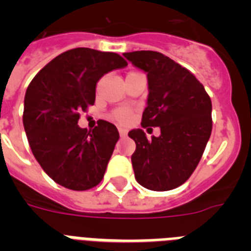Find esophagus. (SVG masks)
Returning a JSON list of instances; mask_svg holds the SVG:
<instances>
[{"mask_svg":"<svg viewBox=\"0 0 251 251\" xmlns=\"http://www.w3.org/2000/svg\"><path fill=\"white\" fill-rule=\"evenodd\" d=\"M118 130H119V136H121L122 138H124V137H126L128 134V130L124 129V128H119Z\"/></svg>","mask_w":251,"mask_h":251,"instance_id":"1","label":"esophagus"}]
</instances>
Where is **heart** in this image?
<instances>
[{"label":"heart","instance_id":"heart-1","mask_svg":"<svg viewBox=\"0 0 251 251\" xmlns=\"http://www.w3.org/2000/svg\"><path fill=\"white\" fill-rule=\"evenodd\" d=\"M132 117L133 112L129 108H127V106H119L117 109L112 110L109 114V118L112 119V121L117 122V123L119 124H123V126L129 123V122L132 121Z\"/></svg>","mask_w":251,"mask_h":251}]
</instances>
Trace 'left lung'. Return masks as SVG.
<instances>
[{"label":"left lung","instance_id":"1","mask_svg":"<svg viewBox=\"0 0 251 251\" xmlns=\"http://www.w3.org/2000/svg\"><path fill=\"white\" fill-rule=\"evenodd\" d=\"M123 55L147 73L142 127L161 128V136L152 139L142 129L128 133L136 142L134 177L152 191L174 190L190 178L211 136V99L191 72L166 55L145 50Z\"/></svg>","mask_w":251,"mask_h":251}]
</instances>
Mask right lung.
<instances>
[{"label": "right lung", "mask_w": 251, "mask_h": 251, "mask_svg": "<svg viewBox=\"0 0 251 251\" xmlns=\"http://www.w3.org/2000/svg\"><path fill=\"white\" fill-rule=\"evenodd\" d=\"M121 55L89 48L68 50L32 79L25 94L24 127L32 154L56 183L74 191L95 187L119 139L114 124L80 128V112L95 101L98 80L127 66Z\"/></svg>", "instance_id": "right-lung-1"}]
</instances>
